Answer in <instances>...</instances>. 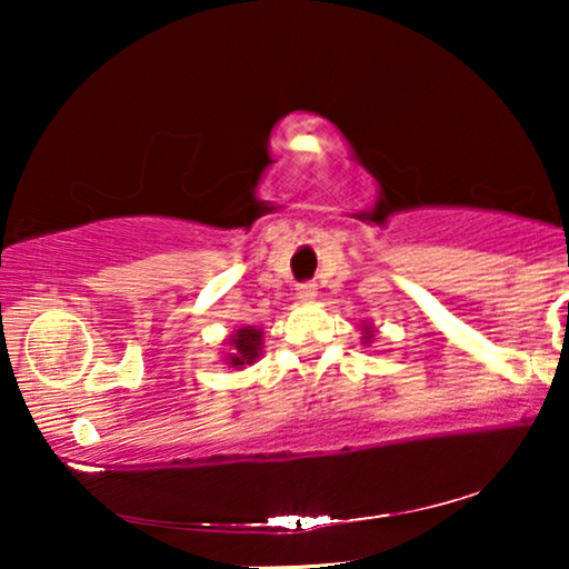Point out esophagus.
<instances>
[{"instance_id": "34e87169", "label": "esophagus", "mask_w": 569, "mask_h": 569, "mask_svg": "<svg viewBox=\"0 0 569 569\" xmlns=\"http://www.w3.org/2000/svg\"><path fill=\"white\" fill-rule=\"evenodd\" d=\"M316 298H318V287L313 282H306V284L298 287V300L300 302H306V306H308V302H313Z\"/></svg>"}]
</instances>
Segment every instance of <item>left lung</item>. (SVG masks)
I'll return each instance as SVG.
<instances>
[{
  "instance_id": "1",
  "label": "left lung",
  "mask_w": 569,
  "mask_h": 569,
  "mask_svg": "<svg viewBox=\"0 0 569 569\" xmlns=\"http://www.w3.org/2000/svg\"><path fill=\"white\" fill-rule=\"evenodd\" d=\"M372 337H376V329H372L370 323H362V345H365V347H370Z\"/></svg>"
}]
</instances>
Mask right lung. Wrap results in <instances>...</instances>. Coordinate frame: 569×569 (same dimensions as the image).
<instances>
[{
  "label": "right lung",
  "instance_id": "obj_1",
  "mask_svg": "<svg viewBox=\"0 0 569 569\" xmlns=\"http://www.w3.org/2000/svg\"><path fill=\"white\" fill-rule=\"evenodd\" d=\"M230 352H224V365L228 368H246L253 365L263 352V331L256 326H240L230 333V339L224 341Z\"/></svg>",
  "mask_w": 569,
  "mask_h": 569
}]
</instances>
